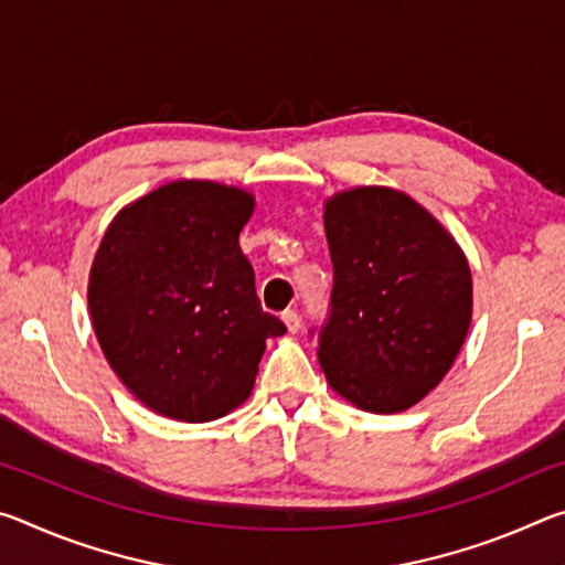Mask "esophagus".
I'll return each instance as SVG.
<instances>
[{
  "label": "esophagus",
  "mask_w": 565,
  "mask_h": 565,
  "mask_svg": "<svg viewBox=\"0 0 565 565\" xmlns=\"http://www.w3.org/2000/svg\"><path fill=\"white\" fill-rule=\"evenodd\" d=\"M281 319L286 323V329H289V333H296L301 329V319H299V313H296V311H291V309L284 311Z\"/></svg>",
  "instance_id": "obj_1"
}]
</instances>
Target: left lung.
Masks as SVG:
<instances>
[{
    "label": "left lung",
    "mask_w": 565,
    "mask_h": 565,
    "mask_svg": "<svg viewBox=\"0 0 565 565\" xmlns=\"http://www.w3.org/2000/svg\"><path fill=\"white\" fill-rule=\"evenodd\" d=\"M323 226L333 289L321 369L353 406L398 414L454 366L471 327V269L456 238L404 191H339Z\"/></svg>",
    "instance_id": "obj_1"
}]
</instances>
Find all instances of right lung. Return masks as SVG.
I'll return each instance as SVG.
<instances>
[{"label": "right lung", "instance_id": "obj_1", "mask_svg": "<svg viewBox=\"0 0 565 565\" xmlns=\"http://www.w3.org/2000/svg\"><path fill=\"white\" fill-rule=\"evenodd\" d=\"M244 189L179 179L114 216L89 271V313L114 374L157 414L204 424L244 404L266 339L284 323L262 309L238 234Z\"/></svg>", "mask_w": 565, "mask_h": 565}]
</instances>
